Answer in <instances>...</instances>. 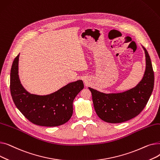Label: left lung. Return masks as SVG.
Instances as JSON below:
<instances>
[{
  "label": "left lung",
  "mask_w": 160,
  "mask_h": 160,
  "mask_svg": "<svg viewBox=\"0 0 160 160\" xmlns=\"http://www.w3.org/2000/svg\"><path fill=\"white\" fill-rule=\"evenodd\" d=\"M146 58V69L142 80L132 89L118 93H104L88 88L92 94L97 115L110 123L127 121L138 115L146 106L152 93L154 74L149 54L142 47Z\"/></svg>",
  "instance_id": "obj_1"
}]
</instances>
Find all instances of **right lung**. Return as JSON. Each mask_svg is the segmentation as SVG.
<instances>
[{"label": "right lung", "instance_id": "1", "mask_svg": "<svg viewBox=\"0 0 160 160\" xmlns=\"http://www.w3.org/2000/svg\"><path fill=\"white\" fill-rule=\"evenodd\" d=\"M19 54L14 59L10 72V91L13 102L31 122L42 127H57L68 121L72 115V102L83 89L77 80L47 95L31 94L21 83L19 77Z\"/></svg>", "mask_w": 160, "mask_h": 160}]
</instances>
